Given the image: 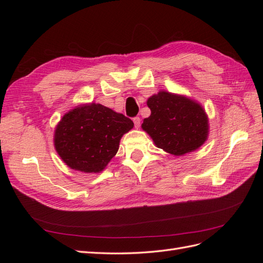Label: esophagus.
<instances>
[{"instance_id": "1", "label": "esophagus", "mask_w": 263, "mask_h": 263, "mask_svg": "<svg viewBox=\"0 0 263 263\" xmlns=\"http://www.w3.org/2000/svg\"><path fill=\"white\" fill-rule=\"evenodd\" d=\"M133 122H134V124H135V127H136V128H138V127L140 126V118H139L138 116L134 117V118H133Z\"/></svg>"}]
</instances>
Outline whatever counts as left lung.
<instances>
[{
    "label": "left lung",
    "mask_w": 263,
    "mask_h": 263,
    "mask_svg": "<svg viewBox=\"0 0 263 263\" xmlns=\"http://www.w3.org/2000/svg\"><path fill=\"white\" fill-rule=\"evenodd\" d=\"M151 115L141 127L158 148L182 156L201 147L209 135V119L196 102L165 91L149 98Z\"/></svg>",
    "instance_id": "left-lung-1"
}]
</instances>
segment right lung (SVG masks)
Returning a JSON list of instances; mask_svg holds the SVG:
<instances>
[{
	"label": "right lung",
	"instance_id": "1",
	"mask_svg": "<svg viewBox=\"0 0 263 263\" xmlns=\"http://www.w3.org/2000/svg\"><path fill=\"white\" fill-rule=\"evenodd\" d=\"M134 127L130 118L101 104H85L62 117L54 147L71 169L98 173L118 150L122 136Z\"/></svg>",
	"mask_w": 263,
	"mask_h": 263
}]
</instances>
